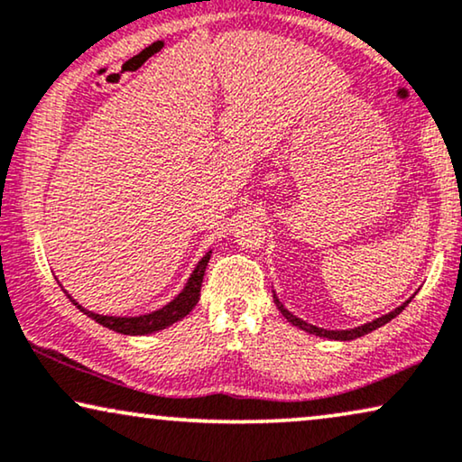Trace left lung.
Listing matches in <instances>:
<instances>
[{"label":"left lung","instance_id":"obj_1","mask_svg":"<svg viewBox=\"0 0 462 462\" xmlns=\"http://www.w3.org/2000/svg\"><path fill=\"white\" fill-rule=\"evenodd\" d=\"M273 298H274V304H276V309L281 310V315L287 319L289 323L291 325H295V328H300V329H304V331H309V334H315V336H319V337H329V340H355V337H361V336H365V334H370V331H374V329H378V328H383V325H386L389 321H393V319H395L399 312H402L405 306L410 304V300H405V302L402 304V306H397L395 310H391L389 315H383V317H378V319H374V321H370V323H364V325H359V328H353V329H323V328H317V325H310V323H306V321H302V319H298L295 315H291V312H289L285 306H282L281 302H279V298H276V293L273 291Z\"/></svg>","mask_w":462,"mask_h":462}]
</instances>
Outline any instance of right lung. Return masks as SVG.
<instances>
[{
    "label": "right lung",
    "instance_id": "obj_1",
    "mask_svg": "<svg viewBox=\"0 0 462 462\" xmlns=\"http://www.w3.org/2000/svg\"><path fill=\"white\" fill-rule=\"evenodd\" d=\"M208 260H211V251H208V254L202 257L199 263H196L194 273L189 274L186 287L181 289V293L177 295L175 300H171V302L167 306H162V309H158V310H153V312H147V315H139V317L97 315V312L86 310L84 306H79L76 300H73L71 295L65 291V289H63V291L67 293V298H69L71 302L76 304L78 309L84 312V315H88L92 321H97L98 325H103V328L114 329V331H118V334H125V336H145V334H153V331H160V329L169 328V325L181 321L183 317L189 315V310H192L194 306L199 304V300H200L202 276H205V270H207Z\"/></svg>",
    "mask_w": 462,
    "mask_h": 462
}]
</instances>
